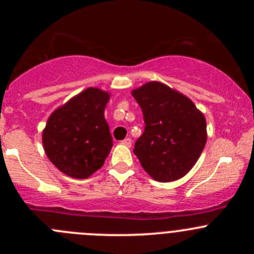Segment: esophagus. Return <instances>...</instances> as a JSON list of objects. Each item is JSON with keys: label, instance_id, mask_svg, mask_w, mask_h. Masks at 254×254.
I'll return each mask as SVG.
<instances>
[{"label": "esophagus", "instance_id": "obj_1", "mask_svg": "<svg viewBox=\"0 0 254 254\" xmlns=\"http://www.w3.org/2000/svg\"><path fill=\"white\" fill-rule=\"evenodd\" d=\"M122 143H123V145L127 146V147H130V146H131V139H130V137H127V139L123 140Z\"/></svg>", "mask_w": 254, "mask_h": 254}]
</instances>
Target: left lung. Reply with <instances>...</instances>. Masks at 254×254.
Instances as JSON below:
<instances>
[{"label": "left lung", "instance_id": "8db88e82", "mask_svg": "<svg viewBox=\"0 0 254 254\" xmlns=\"http://www.w3.org/2000/svg\"><path fill=\"white\" fill-rule=\"evenodd\" d=\"M131 94L145 122L134 147L142 168L162 183L184 177L206 143L204 114L188 97L161 82H147Z\"/></svg>", "mask_w": 254, "mask_h": 254}]
</instances>
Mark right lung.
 Here are the masks:
<instances>
[{
  "mask_svg": "<svg viewBox=\"0 0 254 254\" xmlns=\"http://www.w3.org/2000/svg\"><path fill=\"white\" fill-rule=\"evenodd\" d=\"M109 93L84 89L54 111L43 131L49 160L68 177L88 178L103 166L113 146L104 108Z\"/></svg>",
  "mask_w": 254,
  "mask_h": 254,
  "instance_id": "right-lung-1",
  "label": "right lung"
}]
</instances>
